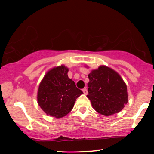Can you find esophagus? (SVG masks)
Instances as JSON below:
<instances>
[{"label":"esophagus","mask_w":154,"mask_h":154,"mask_svg":"<svg viewBox=\"0 0 154 154\" xmlns=\"http://www.w3.org/2000/svg\"><path fill=\"white\" fill-rule=\"evenodd\" d=\"M83 93L85 94H88V90H87V88H83Z\"/></svg>","instance_id":"1"}]
</instances>
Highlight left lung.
<instances>
[{
	"instance_id": "1",
	"label": "left lung",
	"mask_w": 154,
	"mask_h": 154,
	"mask_svg": "<svg viewBox=\"0 0 154 154\" xmlns=\"http://www.w3.org/2000/svg\"><path fill=\"white\" fill-rule=\"evenodd\" d=\"M88 98L97 112L104 116L117 113L128 102L127 85L116 71L102 65L89 74Z\"/></svg>"
}]
</instances>
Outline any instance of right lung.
<instances>
[{
  "instance_id": "right-lung-1",
  "label": "right lung",
  "mask_w": 154,
  "mask_h": 154,
  "mask_svg": "<svg viewBox=\"0 0 154 154\" xmlns=\"http://www.w3.org/2000/svg\"><path fill=\"white\" fill-rule=\"evenodd\" d=\"M64 65L50 69L39 84L38 104L47 115L61 119L72 110L76 99L83 93L68 77Z\"/></svg>"
}]
</instances>
